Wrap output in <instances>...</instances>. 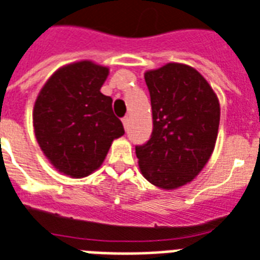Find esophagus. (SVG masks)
<instances>
[{
	"instance_id": "esophagus-1",
	"label": "esophagus",
	"mask_w": 260,
	"mask_h": 260,
	"mask_svg": "<svg viewBox=\"0 0 260 260\" xmlns=\"http://www.w3.org/2000/svg\"><path fill=\"white\" fill-rule=\"evenodd\" d=\"M122 123H123V127L127 128V124H128V118H127V116H124V118L122 119Z\"/></svg>"
}]
</instances>
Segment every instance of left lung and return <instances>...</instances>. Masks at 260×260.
Here are the masks:
<instances>
[{"instance_id":"left-lung-1","label":"left lung","mask_w":260,"mask_h":260,"mask_svg":"<svg viewBox=\"0 0 260 260\" xmlns=\"http://www.w3.org/2000/svg\"><path fill=\"white\" fill-rule=\"evenodd\" d=\"M149 89L153 132L136 146L141 174L152 185L174 190L192 182L215 148L219 128L218 95L200 72L167 63L144 74Z\"/></svg>"}]
</instances>
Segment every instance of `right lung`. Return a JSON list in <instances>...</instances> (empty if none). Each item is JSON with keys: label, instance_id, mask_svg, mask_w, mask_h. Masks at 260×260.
<instances>
[{"label": "right lung", "instance_id": "1", "mask_svg": "<svg viewBox=\"0 0 260 260\" xmlns=\"http://www.w3.org/2000/svg\"><path fill=\"white\" fill-rule=\"evenodd\" d=\"M109 68L90 60L66 64L38 93L32 124L38 145L58 173L85 178L99 170L124 134L112 99L100 91Z\"/></svg>", "mask_w": 260, "mask_h": 260}]
</instances>
